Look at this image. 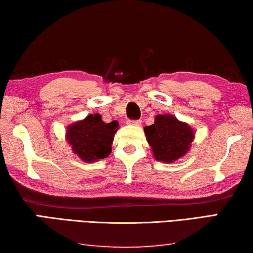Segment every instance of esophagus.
<instances>
[{
    "mask_svg": "<svg viewBox=\"0 0 253 253\" xmlns=\"http://www.w3.org/2000/svg\"><path fill=\"white\" fill-rule=\"evenodd\" d=\"M127 123L132 124V126H140L141 124V120H129Z\"/></svg>",
    "mask_w": 253,
    "mask_h": 253,
    "instance_id": "1",
    "label": "esophagus"
}]
</instances>
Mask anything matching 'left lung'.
<instances>
[{
    "label": "left lung",
    "instance_id": "8db88e82",
    "mask_svg": "<svg viewBox=\"0 0 253 253\" xmlns=\"http://www.w3.org/2000/svg\"><path fill=\"white\" fill-rule=\"evenodd\" d=\"M145 134L156 161L173 163L188 153L194 139L189 124L170 114L157 115L155 123L145 126Z\"/></svg>",
    "mask_w": 253,
    "mask_h": 253
}]
</instances>
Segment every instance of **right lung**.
<instances>
[{
  "instance_id": "obj_1",
  "label": "right lung",
  "mask_w": 253,
  "mask_h": 253,
  "mask_svg": "<svg viewBox=\"0 0 253 253\" xmlns=\"http://www.w3.org/2000/svg\"><path fill=\"white\" fill-rule=\"evenodd\" d=\"M118 129V121L105 123L100 114H89L83 121L70 124L65 137L73 153L84 162L92 163L111 154Z\"/></svg>"
}]
</instances>
